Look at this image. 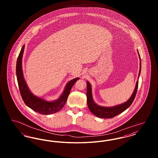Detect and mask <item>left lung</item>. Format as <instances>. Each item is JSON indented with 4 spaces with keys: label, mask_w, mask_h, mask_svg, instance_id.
Masks as SVG:
<instances>
[{
    "label": "left lung",
    "mask_w": 158,
    "mask_h": 158,
    "mask_svg": "<svg viewBox=\"0 0 158 158\" xmlns=\"http://www.w3.org/2000/svg\"><path fill=\"white\" fill-rule=\"evenodd\" d=\"M137 53L139 55V57L140 59V70L138 75V80L135 83V86L134 91L130 97V98L128 99L127 101L123 104L119 105H115L113 106H102L101 105H98L95 103L94 101L93 97H92V86L90 83L87 81V92H86V97H87V104L88 108L90 111V112L98 117L99 118H110L115 117L116 115L120 114L131 105L132 102H133L135 98L136 92L138 88V84H139V78L141 72V59L140 56L137 50Z\"/></svg>",
    "instance_id": "8db88e82"
}]
</instances>
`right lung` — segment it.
<instances>
[{
	"label": "right lung",
	"instance_id": "obj_1",
	"mask_svg": "<svg viewBox=\"0 0 158 158\" xmlns=\"http://www.w3.org/2000/svg\"><path fill=\"white\" fill-rule=\"evenodd\" d=\"M24 48L25 45H23L19 53L16 66V73L18 86L24 103L31 109L41 114L50 115L58 112L66 104L72 86L80 78L76 77L69 81L61 95L56 100L47 101L45 99L35 96L29 89L23 77L22 60Z\"/></svg>",
	"mask_w": 158,
	"mask_h": 158
}]
</instances>
